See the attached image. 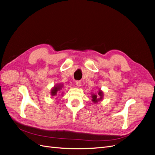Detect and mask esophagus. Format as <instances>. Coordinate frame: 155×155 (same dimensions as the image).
<instances>
[{
	"mask_svg": "<svg viewBox=\"0 0 155 155\" xmlns=\"http://www.w3.org/2000/svg\"><path fill=\"white\" fill-rule=\"evenodd\" d=\"M76 85L78 87H80L81 85V81H76Z\"/></svg>",
	"mask_w": 155,
	"mask_h": 155,
	"instance_id": "obj_1",
	"label": "esophagus"
}]
</instances>
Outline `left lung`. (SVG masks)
<instances>
[{"label":"left lung","mask_w":155,"mask_h":155,"mask_svg":"<svg viewBox=\"0 0 155 155\" xmlns=\"http://www.w3.org/2000/svg\"><path fill=\"white\" fill-rule=\"evenodd\" d=\"M98 97H99V98H98ZM92 101L94 103H97V101H101L103 98V92L100 91L97 94H92Z\"/></svg>","instance_id":"1"}]
</instances>
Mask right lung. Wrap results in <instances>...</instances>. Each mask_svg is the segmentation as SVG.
Segmentation results:
<instances>
[{
    "label": "right lung",
    "mask_w": 155,
    "mask_h": 155,
    "mask_svg": "<svg viewBox=\"0 0 155 155\" xmlns=\"http://www.w3.org/2000/svg\"><path fill=\"white\" fill-rule=\"evenodd\" d=\"M62 85H56V86H54V88L51 90V95L53 96L57 95V92L62 88Z\"/></svg>",
    "instance_id": "1"
}]
</instances>
